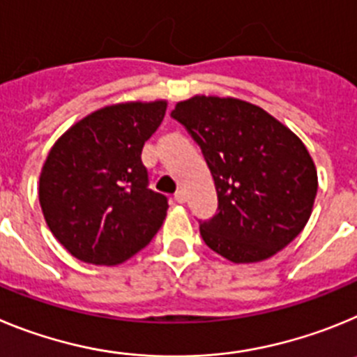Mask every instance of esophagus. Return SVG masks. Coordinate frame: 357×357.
Here are the masks:
<instances>
[{
	"instance_id": "34e87169",
	"label": "esophagus",
	"mask_w": 357,
	"mask_h": 357,
	"mask_svg": "<svg viewBox=\"0 0 357 357\" xmlns=\"http://www.w3.org/2000/svg\"><path fill=\"white\" fill-rule=\"evenodd\" d=\"M174 199H176V201L179 202V204H183V202L186 201V194H185V192H183V190L176 192V194H174Z\"/></svg>"
}]
</instances>
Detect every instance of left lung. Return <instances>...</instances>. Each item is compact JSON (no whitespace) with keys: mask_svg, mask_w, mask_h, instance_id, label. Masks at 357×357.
I'll return each mask as SVG.
<instances>
[{"mask_svg":"<svg viewBox=\"0 0 357 357\" xmlns=\"http://www.w3.org/2000/svg\"><path fill=\"white\" fill-rule=\"evenodd\" d=\"M171 115L199 144L217 188L218 213L201 224L204 243L233 263L284 249L310 220L319 188L303 140L236 98L194 96Z\"/></svg>","mask_w":357,"mask_h":357,"instance_id":"8db88e82","label":"left lung"}]
</instances>
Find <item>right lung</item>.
Masks as SVG:
<instances>
[{"label": "right lung", "instance_id": "1", "mask_svg": "<svg viewBox=\"0 0 357 357\" xmlns=\"http://www.w3.org/2000/svg\"><path fill=\"white\" fill-rule=\"evenodd\" d=\"M165 110L163 99L99 108L51 147L38 178V201L54 238L75 258L119 265L162 227L169 204L147 188L142 147Z\"/></svg>", "mask_w": 357, "mask_h": 357}]
</instances>
